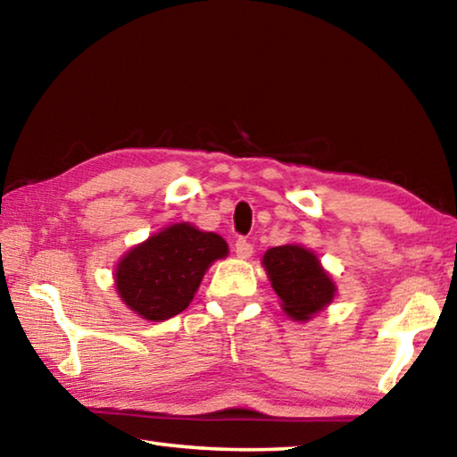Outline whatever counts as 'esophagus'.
<instances>
[{"label":"esophagus","mask_w":457,"mask_h":457,"mask_svg":"<svg viewBox=\"0 0 457 457\" xmlns=\"http://www.w3.org/2000/svg\"><path fill=\"white\" fill-rule=\"evenodd\" d=\"M234 252H236L237 258H250L252 253H253V245L247 242L245 237H239L237 242H236V245H234Z\"/></svg>","instance_id":"obj_1"}]
</instances>
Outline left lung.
Listing matches in <instances>:
<instances>
[{
	"label": "left lung",
	"mask_w": 457,
	"mask_h": 457,
	"mask_svg": "<svg viewBox=\"0 0 457 457\" xmlns=\"http://www.w3.org/2000/svg\"><path fill=\"white\" fill-rule=\"evenodd\" d=\"M264 266L286 314L294 320H308L335 296V284L303 245L272 247L264 253Z\"/></svg>",
	"instance_id": "8db88e82"
}]
</instances>
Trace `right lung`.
I'll use <instances>...</instances> for the list:
<instances>
[{
    "label": "right lung",
    "instance_id": "add662e5",
    "mask_svg": "<svg viewBox=\"0 0 457 457\" xmlns=\"http://www.w3.org/2000/svg\"><path fill=\"white\" fill-rule=\"evenodd\" d=\"M228 244L213 231L177 223L130 250L117 266V290L130 311L146 320H167L183 312L213 260Z\"/></svg>",
    "mask_w": 457,
    "mask_h": 457
}]
</instances>
